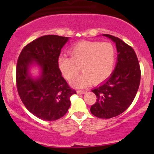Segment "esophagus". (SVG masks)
<instances>
[{"label": "esophagus", "instance_id": "1", "mask_svg": "<svg viewBox=\"0 0 154 154\" xmlns=\"http://www.w3.org/2000/svg\"><path fill=\"white\" fill-rule=\"evenodd\" d=\"M86 91V90H77V94H85Z\"/></svg>", "mask_w": 154, "mask_h": 154}]
</instances>
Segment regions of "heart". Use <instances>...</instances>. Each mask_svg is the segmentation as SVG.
Returning a JSON list of instances; mask_svg holds the SVG:
<instances>
[{"instance_id":"b5f03b06","label":"heart","mask_w":154,"mask_h":154,"mask_svg":"<svg viewBox=\"0 0 154 154\" xmlns=\"http://www.w3.org/2000/svg\"><path fill=\"white\" fill-rule=\"evenodd\" d=\"M68 53L71 58L66 56L59 57L58 67L68 80H72L82 70V75L71 80V83L75 87L103 83L110 77L116 66V50L110 42H80L70 48Z\"/></svg>"}]
</instances>
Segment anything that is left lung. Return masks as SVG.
<instances>
[{"label":"left lung","mask_w":154,"mask_h":154,"mask_svg":"<svg viewBox=\"0 0 154 154\" xmlns=\"http://www.w3.org/2000/svg\"><path fill=\"white\" fill-rule=\"evenodd\" d=\"M103 35L116 43L117 63L106 81L91 90L97 100L90 111L99 119H111L124 112L133 101L140 84L141 70L133 48L118 37Z\"/></svg>","instance_id":"obj_1"}]
</instances>
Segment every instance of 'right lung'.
<instances>
[{
    "instance_id": "right-lung-1",
    "label": "right lung",
    "mask_w": 154,
    "mask_h": 154,
    "mask_svg": "<svg viewBox=\"0 0 154 154\" xmlns=\"http://www.w3.org/2000/svg\"><path fill=\"white\" fill-rule=\"evenodd\" d=\"M68 37L47 35L27 44L21 51L16 66V86L26 108L38 119L55 121L64 116L71 105L70 97L76 91L62 77L58 67L61 49ZM35 64L41 75L34 79L29 68Z\"/></svg>"
}]
</instances>
